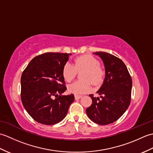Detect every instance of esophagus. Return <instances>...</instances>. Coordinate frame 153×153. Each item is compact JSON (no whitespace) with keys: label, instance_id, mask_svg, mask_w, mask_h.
<instances>
[{"label":"esophagus","instance_id":"34e87169","mask_svg":"<svg viewBox=\"0 0 153 153\" xmlns=\"http://www.w3.org/2000/svg\"><path fill=\"white\" fill-rule=\"evenodd\" d=\"M74 97H75V99L77 100V99H79L82 98V95H76L74 96Z\"/></svg>","mask_w":153,"mask_h":153}]
</instances>
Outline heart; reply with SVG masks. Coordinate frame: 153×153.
I'll return each instance as SVG.
<instances>
[{
  "instance_id": "obj_1",
  "label": "heart",
  "mask_w": 153,
  "mask_h": 153,
  "mask_svg": "<svg viewBox=\"0 0 153 153\" xmlns=\"http://www.w3.org/2000/svg\"><path fill=\"white\" fill-rule=\"evenodd\" d=\"M99 61L91 55H82L74 60V66L70 62L64 65L62 75L67 82H70L76 76L77 72L83 71L82 74V82H76L68 87L70 93L82 95L89 92L91 89L90 81L95 85H99L102 82L105 77V70L99 65Z\"/></svg>"
}]
</instances>
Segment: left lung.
Listing matches in <instances>:
<instances>
[{"instance_id": "obj_1", "label": "left lung", "mask_w": 153, "mask_h": 153, "mask_svg": "<svg viewBox=\"0 0 153 153\" xmlns=\"http://www.w3.org/2000/svg\"><path fill=\"white\" fill-rule=\"evenodd\" d=\"M101 58L105 68L103 84L86 109L89 119L99 125H108L121 117L131 101L132 79L125 64L120 58L105 52L94 53Z\"/></svg>"}]
</instances>
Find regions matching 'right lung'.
I'll list each match as a JSON object with an SVG mask.
<instances>
[{
  "instance_id": "right-lung-1",
  "label": "right lung",
  "mask_w": 153,
  "mask_h": 153,
  "mask_svg": "<svg viewBox=\"0 0 153 153\" xmlns=\"http://www.w3.org/2000/svg\"><path fill=\"white\" fill-rule=\"evenodd\" d=\"M71 54L47 53L39 55L23 71L22 102L29 114L39 123L54 125L61 122L74 102L73 94L62 95L66 90L62 69Z\"/></svg>"
}]
</instances>
